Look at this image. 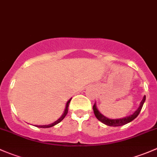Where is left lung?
<instances>
[{
    "mask_svg": "<svg viewBox=\"0 0 157 157\" xmlns=\"http://www.w3.org/2000/svg\"><path fill=\"white\" fill-rule=\"evenodd\" d=\"M145 100H146V96L144 97L141 102L140 103V106H139L138 109H137L133 114L131 115V116H126V117L125 118H122V119H108V118H106V116H104L103 115H102L99 112V110H98V108H97L96 106V103H94L93 106L94 113V115L95 116H96L97 119H98L99 121H101V122H103V124H105V125H109V126H113V127L121 126V125H125V124L128 123V122H132V120H134V119L138 116L139 113H140V110H141L142 106H143Z\"/></svg>",
    "mask_w": 157,
    "mask_h": 157,
    "instance_id": "obj_1",
    "label": "left lung"
}]
</instances>
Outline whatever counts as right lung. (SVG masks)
<instances>
[{"label":"right lung","mask_w":157,"mask_h":157,"mask_svg":"<svg viewBox=\"0 0 157 157\" xmlns=\"http://www.w3.org/2000/svg\"><path fill=\"white\" fill-rule=\"evenodd\" d=\"M71 101V99H69V101H68V102L67 103V105H66V108H65V110H64V113L62 115V116H61L60 118H59V119H57V120L56 121V122H53V123L51 124H49V125H36V127H38V128H51L52 126H54L55 125H56V124H58L59 122H60L61 121L63 120V119H64V118L66 117V116H67V113H68V108H69V103H70Z\"/></svg>","instance_id":"add662e5"}]
</instances>
